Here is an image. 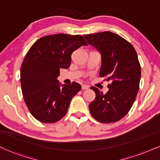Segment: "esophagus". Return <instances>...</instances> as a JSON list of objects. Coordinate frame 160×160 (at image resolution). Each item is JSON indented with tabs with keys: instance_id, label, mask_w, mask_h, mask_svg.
Returning a JSON list of instances; mask_svg holds the SVG:
<instances>
[{
	"instance_id": "esophagus-1",
	"label": "esophagus",
	"mask_w": 160,
	"mask_h": 160,
	"mask_svg": "<svg viewBox=\"0 0 160 160\" xmlns=\"http://www.w3.org/2000/svg\"><path fill=\"white\" fill-rule=\"evenodd\" d=\"M88 88V86H87V85H82V89H83V90H86V89Z\"/></svg>"
}]
</instances>
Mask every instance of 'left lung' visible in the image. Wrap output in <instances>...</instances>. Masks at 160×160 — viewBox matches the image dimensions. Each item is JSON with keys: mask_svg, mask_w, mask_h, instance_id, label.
<instances>
[{"mask_svg": "<svg viewBox=\"0 0 160 160\" xmlns=\"http://www.w3.org/2000/svg\"><path fill=\"white\" fill-rule=\"evenodd\" d=\"M83 37L101 54L99 76L107 77L106 80L110 81L106 93L91 87L96 98L89 105V110L99 122H116L128 113L139 90L141 69L137 52L129 42L112 32Z\"/></svg>", "mask_w": 160, "mask_h": 160, "instance_id": "8db88e82", "label": "left lung"}]
</instances>
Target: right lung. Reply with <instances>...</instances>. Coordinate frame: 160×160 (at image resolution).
<instances>
[{
  "label": "right lung",
  "mask_w": 160,
  "mask_h": 160,
  "mask_svg": "<svg viewBox=\"0 0 160 160\" xmlns=\"http://www.w3.org/2000/svg\"><path fill=\"white\" fill-rule=\"evenodd\" d=\"M86 40L80 35L58 33L40 38L30 48L20 69L22 96L29 111L42 123H55L67 113L70 102L81 90L76 82L61 84L60 69H68L73 51Z\"/></svg>",
  "instance_id": "obj_1"
}]
</instances>
